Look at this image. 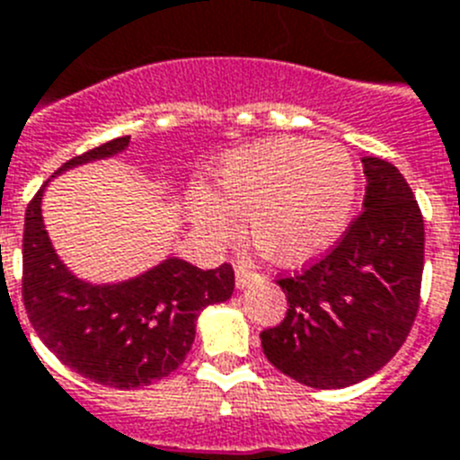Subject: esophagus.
Instances as JSON below:
<instances>
[{
	"label": "esophagus",
	"instance_id": "1",
	"mask_svg": "<svg viewBox=\"0 0 460 460\" xmlns=\"http://www.w3.org/2000/svg\"><path fill=\"white\" fill-rule=\"evenodd\" d=\"M257 279H259V273H254V270L250 269V263L245 261L235 263V285H238V289H245L250 282H257Z\"/></svg>",
	"mask_w": 460,
	"mask_h": 460
}]
</instances>
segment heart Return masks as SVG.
<instances>
[{
    "instance_id": "1",
    "label": "heart",
    "mask_w": 460,
    "mask_h": 460,
    "mask_svg": "<svg viewBox=\"0 0 460 460\" xmlns=\"http://www.w3.org/2000/svg\"><path fill=\"white\" fill-rule=\"evenodd\" d=\"M357 187V164L342 146L270 138L226 155L217 169V199L199 194L194 217L222 241L235 234L234 215H245L259 254L296 266L341 238Z\"/></svg>"
}]
</instances>
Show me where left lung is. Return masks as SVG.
Masks as SVG:
<instances>
[{
	"label": "left lung",
	"mask_w": 460,
	"mask_h": 460,
	"mask_svg": "<svg viewBox=\"0 0 460 460\" xmlns=\"http://www.w3.org/2000/svg\"><path fill=\"white\" fill-rule=\"evenodd\" d=\"M363 210L345 234L294 275H279L287 314L261 331L279 373L314 389H342L377 373L419 313L423 217L394 164L363 157Z\"/></svg>",
	"instance_id": "obj_1"
}]
</instances>
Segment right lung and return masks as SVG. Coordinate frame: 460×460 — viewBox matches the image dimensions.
I'll list each match as a JSON object with an SVG mask.
<instances>
[{
    "mask_svg": "<svg viewBox=\"0 0 460 460\" xmlns=\"http://www.w3.org/2000/svg\"><path fill=\"white\" fill-rule=\"evenodd\" d=\"M127 146L129 136L92 147L58 173ZM46 185L27 206L22 234V301L43 345L64 366L113 389H138L173 373L194 342L199 313L234 294L231 263L203 270L166 259L129 282L87 285L64 269L48 241L41 219Z\"/></svg>",
    "mask_w": 460,
    "mask_h": 460,
    "instance_id": "1",
    "label": "right lung"
}]
</instances>
